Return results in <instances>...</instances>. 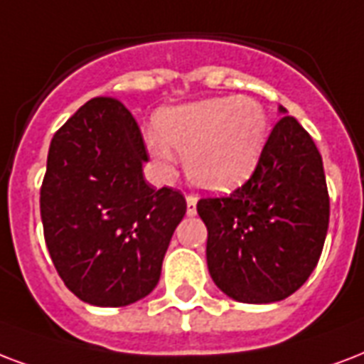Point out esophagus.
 <instances>
[{
	"label": "esophagus",
	"mask_w": 364,
	"mask_h": 364,
	"mask_svg": "<svg viewBox=\"0 0 364 364\" xmlns=\"http://www.w3.org/2000/svg\"><path fill=\"white\" fill-rule=\"evenodd\" d=\"M196 202L194 196H187V215H196Z\"/></svg>",
	"instance_id": "1"
}]
</instances>
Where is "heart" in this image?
Listing matches in <instances>:
<instances>
[{
	"label": "heart",
	"mask_w": 364,
	"mask_h": 364,
	"mask_svg": "<svg viewBox=\"0 0 364 364\" xmlns=\"http://www.w3.org/2000/svg\"><path fill=\"white\" fill-rule=\"evenodd\" d=\"M158 133L145 137L160 176L176 170L177 151L193 185L208 193H229L248 181L269 141V114L254 97H212L166 108Z\"/></svg>",
	"instance_id": "b5f03b06"
}]
</instances>
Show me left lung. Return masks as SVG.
<instances>
[{
	"instance_id": "8db88e82",
	"label": "left lung",
	"mask_w": 364,
	"mask_h": 364,
	"mask_svg": "<svg viewBox=\"0 0 364 364\" xmlns=\"http://www.w3.org/2000/svg\"><path fill=\"white\" fill-rule=\"evenodd\" d=\"M252 177L225 198H202L208 271L242 304L288 298L317 267L328 231L323 158L287 108Z\"/></svg>"
}]
</instances>
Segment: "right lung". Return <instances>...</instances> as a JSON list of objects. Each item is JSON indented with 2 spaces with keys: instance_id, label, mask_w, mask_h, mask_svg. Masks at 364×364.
Returning <instances> with one entry per match:
<instances>
[{
  "instance_id": "right-lung-1",
  "label": "right lung",
  "mask_w": 364,
  "mask_h": 364,
  "mask_svg": "<svg viewBox=\"0 0 364 364\" xmlns=\"http://www.w3.org/2000/svg\"><path fill=\"white\" fill-rule=\"evenodd\" d=\"M137 122L122 102L83 105L49 146L40 196L53 265L66 288L97 307L135 304L156 288L183 194L152 188Z\"/></svg>"
}]
</instances>
